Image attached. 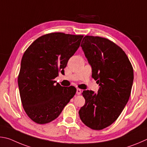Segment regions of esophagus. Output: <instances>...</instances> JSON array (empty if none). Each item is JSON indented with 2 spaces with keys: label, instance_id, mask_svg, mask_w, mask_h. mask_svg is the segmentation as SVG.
Listing matches in <instances>:
<instances>
[{
  "label": "esophagus",
  "instance_id": "obj_1",
  "mask_svg": "<svg viewBox=\"0 0 147 147\" xmlns=\"http://www.w3.org/2000/svg\"><path fill=\"white\" fill-rule=\"evenodd\" d=\"M81 92H82V90L81 89L78 88V89H77V91H76V94L78 95H80L81 94Z\"/></svg>",
  "mask_w": 147,
  "mask_h": 147
}]
</instances>
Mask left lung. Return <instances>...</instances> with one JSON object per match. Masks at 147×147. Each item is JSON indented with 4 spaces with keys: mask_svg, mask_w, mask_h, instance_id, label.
Returning a JSON list of instances; mask_svg holds the SVG:
<instances>
[{
    "mask_svg": "<svg viewBox=\"0 0 147 147\" xmlns=\"http://www.w3.org/2000/svg\"><path fill=\"white\" fill-rule=\"evenodd\" d=\"M81 46L92 67V77L100 87L97 93L83 92L85 104L79 114L87 127L102 130L117 119L128 102L133 68L125 51L107 38L86 35Z\"/></svg>",
    "mask_w": 147,
    "mask_h": 147,
    "instance_id": "8db88e82",
    "label": "left lung"
}]
</instances>
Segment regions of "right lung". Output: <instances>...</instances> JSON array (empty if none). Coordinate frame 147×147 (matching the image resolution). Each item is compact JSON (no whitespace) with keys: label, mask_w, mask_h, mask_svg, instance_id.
Returning a JSON list of instances; mask_svg holds the SVG:
<instances>
[{"label":"right lung","mask_w":147,"mask_h":147,"mask_svg":"<svg viewBox=\"0 0 147 147\" xmlns=\"http://www.w3.org/2000/svg\"><path fill=\"white\" fill-rule=\"evenodd\" d=\"M83 35L51 33L37 38L22 56L18 77L24 111L38 124L57 117L76 93L74 86L54 84V79L78 50Z\"/></svg>","instance_id":"1"}]
</instances>
